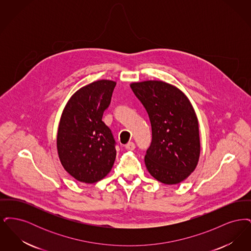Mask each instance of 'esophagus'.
Segmentation results:
<instances>
[{
	"label": "esophagus",
	"instance_id": "obj_1",
	"mask_svg": "<svg viewBox=\"0 0 251 251\" xmlns=\"http://www.w3.org/2000/svg\"><path fill=\"white\" fill-rule=\"evenodd\" d=\"M125 149L129 150V151H133L135 149V144L133 142H129L125 145Z\"/></svg>",
	"mask_w": 251,
	"mask_h": 251
}]
</instances>
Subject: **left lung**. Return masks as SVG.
<instances>
[{
    "label": "left lung",
    "mask_w": 251,
    "mask_h": 251,
    "mask_svg": "<svg viewBox=\"0 0 251 251\" xmlns=\"http://www.w3.org/2000/svg\"><path fill=\"white\" fill-rule=\"evenodd\" d=\"M131 88L151 124L146 167L163 183H179L195 170L201 152L199 123L190 101L177 87L162 81L133 83Z\"/></svg>",
    "instance_id": "1"
}]
</instances>
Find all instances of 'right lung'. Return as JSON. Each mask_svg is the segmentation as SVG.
Segmentation results:
<instances>
[{"mask_svg":"<svg viewBox=\"0 0 251 251\" xmlns=\"http://www.w3.org/2000/svg\"><path fill=\"white\" fill-rule=\"evenodd\" d=\"M116 83L100 80L72 96L63 111L57 133V151L62 166L74 179L94 183L112 169L116 140L102 121Z\"/></svg>","mask_w":251,"mask_h":251,"instance_id":"obj_1","label":"right lung"}]
</instances>
